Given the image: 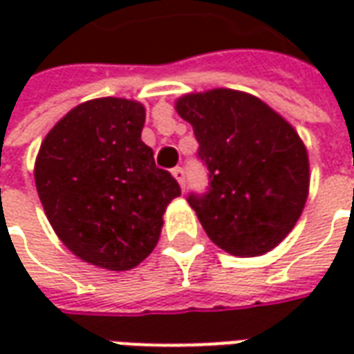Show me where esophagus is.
<instances>
[{
	"mask_svg": "<svg viewBox=\"0 0 354 354\" xmlns=\"http://www.w3.org/2000/svg\"><path fill=\"white\" fill-rule=\"evenodd\" d=\"M172 176L176 178L178 184H180V187L182 189H185V172L182 167H176V169H172Z\"/></svg>",
	"mask_w": 354,
	"mask_h": 354,
	"instance_id": "esophagus-1",
	"label": "esophagus"
}]
</instances>
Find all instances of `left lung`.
Wrapping results in <instances>:
<instances>
[{"label":"left lung","instance_id":"1","mask_svg":"<svg viewBox=\"0 0 354 354\" xmlns=\"http://www.w3.org/2000/svg\"><path fill=\"white\" fill-rule=\"evenodd\" d=\"M176 111L193 127L208 170L189 193L210 241L241 258L261 256L296 225L309 193V159L294 127L252 94L231 88L185 94Z\"/></svg>","mask_w":354,"mask_h":354}]
</instances>
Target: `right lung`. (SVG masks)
Masks as SVG:
<instances>
[{
	"label": "right lung",
	"instance_id": "obj_1",
	"mask_svg": "<svg viewBox=\"0 0 354 354\" xmlns=\"http://www.w3.org/2000/svg\"><path fill=\"white\" fill-rule=\"evenodd\" d=\"M146 109L96 98L68 111L43 140L35 187L58 239L109 271L136 267L153 250L169 203L180 195L142 142Z\"/></svg>",
	"mask_w": 354,
	"mask_h": 354
}]
</instances>
